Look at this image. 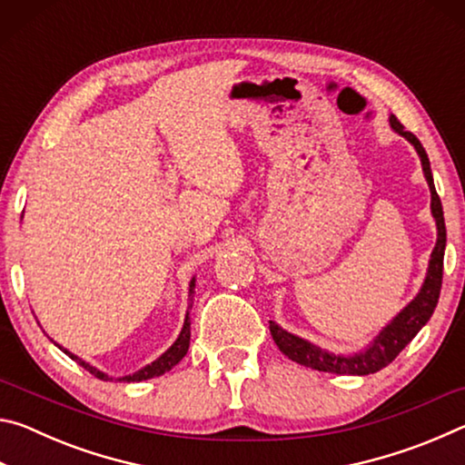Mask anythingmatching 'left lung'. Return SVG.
Returning a JSON list of instances; mask_svg holds the SVG:
<instances>
[{
  "label": "left lung",
  "mask_w": 465,
  "mask_h": 465,
  "mask_svg": "<svg viewBox=\"0 0 465 465\" xmlns=\"http://www.w3.org/2000/svg\"><path fill=\"white\" fill-rule=\"evenodd\" d=\"M390 127L400 137H404L411 143L416 153L420 157V166L424 180H427L430 191V215L435 219L437 225V242L435 248L430 252L427 274L419 289V293L408 302L396 316H393L388 324H385L380 332L373 336V341L363 349L351 355H341V352H332L322 346L313 344L312 341L297 336L289 330L281 328L277 322H269L271 334L274 344L279 346L282 355L295 361L299 365L312 367L316 371L336 373V375H371L377 373L385 365H390L393 359L400 355V351L412 341V338L420 332V328L430 320L432 312L437 308L439 293H440V281H443V256H445V243H447V232H445V217L443 207H440V199L435 191V183H432V172L429 155L420 145V141L412 135L411 131H404L402 124L396 116L390 114Z\"/></svg>",
  "instance_id": "1"
}]
</instances>
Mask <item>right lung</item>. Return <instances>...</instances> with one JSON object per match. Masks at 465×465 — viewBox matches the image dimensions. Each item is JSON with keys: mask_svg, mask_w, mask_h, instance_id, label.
<instances>
[{"mask_svg": "<svg viewBox=\"0 0 465 465\" xmlns=\"http://www.w3.org/2000/svg\"><path fill=\"white\" fill-rule=\"evenodd\" d=\"M194 287H196V279L193 277L191 279V285H188V310H186V316H184V324H183V330H180V334L174 342H172V346L168 351H163L160 357H157L155 361H152V363L141 367L139 371L135 373H129V375H123V377H110L108 373L100 371V369H96L90 363H85L84 359H80L77 355H74L72 351H67L65 346H61L54 342V346H59V349L65 352V355L69 359H74L77 365H82L85 371H90L94 377H98V380H104V381H123V383H133V381H145V380H152V377H160L163 373H168L172 367H176L180 361H183V357L186 355L188 346H191V310H193V297H194Z\"/></svg>", "mask_w": 465, "mask_h": 465, "instance_id": "1", "label": "right lung"}]
</instances>
